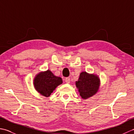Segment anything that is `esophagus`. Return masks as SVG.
Listing matches in <instances>:
<instances>
[{"instance_id":"1","label":"esophagus","mask_w":134,"mask_h":134,"mask_svg":"<svg viewBox=\"0 0 134 134\" xmlns=\"http://www.w3.org/2000/svg\"><path fill=\"white\" fill-rule=\"evenodd\" d=\"M65 82H66L67 83H69L70 82V78L69 77H67L65 79Z\"/></svg>"}]
</instances>
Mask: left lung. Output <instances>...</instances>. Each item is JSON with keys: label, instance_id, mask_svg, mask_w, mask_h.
I'll use <instances>...</instances> for the list:
<instances>
[{"label": "left lung", "instance_id": "1", "mask_svg": "<svg viewBox=\"0 0 134 134\" xmlns=\"http://www.w3.org/2000/svg\"><path fill=\"white\" fill-rule=\"evenodd\" d=\"M75 83L81 97L86 99L94 95L98 92L99 79L97 75L82 72L80 74L78 80L76 81Z\"/></svg>", "mask_w": 134, "mask_h": 134}]
</instances>
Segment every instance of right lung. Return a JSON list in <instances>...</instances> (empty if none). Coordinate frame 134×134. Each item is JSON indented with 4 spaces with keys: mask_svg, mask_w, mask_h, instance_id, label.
<instances>
[{
    "mask_svg": "<svg viewBox=\"0 0 134 134\" xmlns=\"http://www.w3.org/2000/svg\"><path fill=\"white\" fill-rule=\"evenodd\" d=\"M62 83V78L54 75L50 70L38 74L34 79L36 90L45 97H49L56 87Z\"/></svg>",
    "mask_w": 134,
    "mask_h": 134,
    "instance_id": "obj_1",
    "label": "right lung"
}]
</instances>
